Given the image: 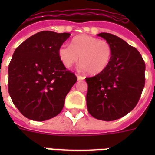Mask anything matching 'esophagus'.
Returning a JSON list of instances; mask_svg holds the SVG:
<instances>
[{
    "mask_svg": "<svg viewBox=\"0 0 155 155\" xmlns=\"http://www.w3.org/2000/svg\"><path fill=\"white\" fill-rule=\"evenodd\" d=\"M77 79H78V80H84V76H82V75H77Z\"/></svg>",
    "mask_w": 155,
    "mask_h": 155,
    "instance_id": "1",
    "label": "esophagus"
}]
</instances>
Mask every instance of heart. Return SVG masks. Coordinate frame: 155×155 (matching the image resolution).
I'll return each mask as SVG.
<instances>
[{"instance_id": "obj_1", "label": "heart", "mask_w": 155, "mask_h": 155, "mask_svg": "<svg viewBox=\"0 0 155 155\" xmlns=\"http://www.w3.org/2000/svg\"><path fill=\"white\" fill-rule=\"evenodd\" d=\"M112 53V47L107 41L88 35L76 36L71 40V47L62 45L58 51V58L66 68H71L80 59V68L90 75H97L105 70Z\"/></svg>"}]
</instances>
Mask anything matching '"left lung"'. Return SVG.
Segmentation results:
<instances>
[{
	"label": "left lung",
	"instance_id": "left-lung-1",
	"mask_svg": "<svg viewBox=\"0 0 155 155\" xmlns=\"http://www.w3.org/2000/svg\"><path fill=\"white\" fill-rule=\"evenodd\" d=\"M111 45L110 63L101 73L86 78L87 111L98 120L122 117L137 105L145 86L146 65L135 47L116 35L101 33Z\"/></svg>",
	"mask_w": 155,
	"mask_h": 155
}]
</instances>
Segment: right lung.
Here are the masks:
<instances>
[{
  "mask_svg": "<svg viewBox=\"0 0 155 155\" xmlns=\"http://www.w3.org/2000/svg\"><path fill=\"white\" fill-rule=\"evenodd\" d=\"M70 35L41 31L16 48L8 65V93L28 119L43 121L58 115L77 81L58 54V48Z\"/></svg>",
  "mask_w": 155,
  "mask_h": 155,
  "instance_id": "1",
  "label": "right lung"
}]
</instances>
